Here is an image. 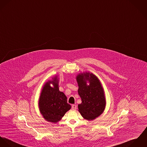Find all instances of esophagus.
<instances>
[{
  "label": "esophagus",
  "mask_w": 147,
  "mask_h": 147,
  "mask_svg": "<svg viewBox=\"0 0 147 147\" xmlns=\"http://www.w3.org/2000/svg\"><path fill=\"white\" fill-rule=\"evenodd\" d=\"M71 109H72L73 110H76V109H77V106H76V105H74V104H73V105H71Z\"/></svg>",
  "instance_id": "1"
}]
</instances>
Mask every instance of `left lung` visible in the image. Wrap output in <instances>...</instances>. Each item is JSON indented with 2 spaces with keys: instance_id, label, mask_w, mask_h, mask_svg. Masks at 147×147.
Segmentation results:
<instances>
[{
  "instance_id": "1",
  "label": "left lung",
  "mask_w": 147,
  "mask_h": 147,
  "mask_svg": "<svg viewBox=\"0 0 147 147\" xmlns=\"http://www.w3.org/2000/svg\"><path fill=\"white\" fill-rule=\"evenodd\" d=\"M78 92L81 98L78 111L88 121L96 118L102 114L106 107L105 92L98 77L90 71L81 72L76 76Z\"/></svg>"
}]
</instances>
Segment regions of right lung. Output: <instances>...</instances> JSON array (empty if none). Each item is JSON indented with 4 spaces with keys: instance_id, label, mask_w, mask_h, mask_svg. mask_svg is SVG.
<instances>
[{
    "instance_id": "obj_1",
    "label": "right lung",
    "mask_w": 147,
    "mask_h": 147,
    "mask_svg": "<svg viewBox=\"0 0 147 147\" xmlns=\"http://www.w3.org/2000/svg\"><path fill=\"white\" fill-rule=\"evenodd\" d=\"M59 78L57 75L45 82L38 100L40 114L46 121L53 123L59 122L71 109V105L67 102L65 95L59 91Z\"/></svg>"
}]
</instances>
